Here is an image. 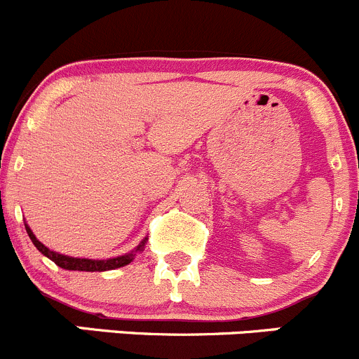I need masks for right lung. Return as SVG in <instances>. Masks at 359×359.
Listing matches in <instances>:
<instances>
[{
  "mask_svg": "<svg viewBox=\"0 0 359 359\" xmlns=\"http://www.w3.org/2000/svg\"><path fill=\"white\" fill-rule=\"evenodd\" d=\"M25 229H27V233L30 237V241L34 243V246L39 249L41 252H43L44 256H48V258L51 259V262H55L56 265L62 266V269L65 270H81V271H104V270H113V269H120V266H126L129 265V263L134 259V252H130V255H123V256H118V258H111V259H86V258H70V256H63V255H58V252L51 251V249H48L44 244H41L39 241L36 239V236L32 233V230H30L27 225H25ZM146 241H142L141 244H139V248L135 249V251H141L142 246H144Z\"/></svg>",
  "mask_w": 359,
  "mask_h": 359,
  "instance_id": "right-lung-1",
  "label": "right lung"
}]
</instances>
